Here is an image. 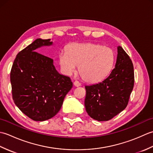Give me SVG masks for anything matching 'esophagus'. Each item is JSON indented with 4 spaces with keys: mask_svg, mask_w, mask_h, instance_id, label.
<instances>
[{
    "mask_svg": "<svg viewBox=\"0 0 153 153\" xmlns=\"http://www.w3.org/2000/svg\"><path fill=\"white\" fill-rule=\"evenodd\" d=\"M74 85L76 87H79V86H81V83L78 82V81H75L74 83Z\"/></svg>",
    "mask_w": 153,
    "mask_h": 153,
    "instance_id": "34e87169",
    "label": "esophagus"
}]
</instances>
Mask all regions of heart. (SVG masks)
Here are the masks:
<instances>
[{
    "label": "heart",
    "instance_id": "obj_1",
    "mask_svg": "<svg viewBox=\"0 0 153 153\" xmlns=\"http://www.w3.org/2000/svg\"><path fill=\"white\" fill-rule=\"evenodd\" d=\"M61 68L66 74L74 72L76 66L82 79L97 83L110 74L115 60L111 48L92 43H73L68 45L66 53L59 55Z\"/></svg>",
    "mask_w": 153,
    "mask_h": 153
}]
</instances>
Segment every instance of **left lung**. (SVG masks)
Listing matches in <instances>:
<instances>
[{
  "instance_id": "left-lung-1",
  "label": "left lung",
  "mask_w": 153,
  "mask_h": 153,
  "mask_svg": "<svg viewBox=\"0 0 153 153\" xmlns=\"http://www.w3.org/2000/svg\"><path fill=\"white\" fill-rule=\"evenodd\" d=\"M115 68L102 82L85 86V106L89 116L97 121H108L128 105L134 88V71L130 58L118 46Z\"/></svg>"
}]
</instances>
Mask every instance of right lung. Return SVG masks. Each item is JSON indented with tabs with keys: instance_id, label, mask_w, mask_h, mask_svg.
Instances as JSON below:
<instances>
[{
	"instance_id": "obj_1",
	"label": "right lung",
	"mask_w": 153,
	"mask_h": 153,
	"mask_svg": "<svg viewBox=\"0 0 153 153\" xmlns=\"http://www.w3.org/2000/svg\"><path fill=\"white\" fill-rule=\"evenodd\" d=\"M51 45L50 39H37L17 54L10 72L15 105L35 121L56 115L73 87L69 77L58 72L52 58L37 52L39 48Z\"/></svg>"
}]
</instances>
